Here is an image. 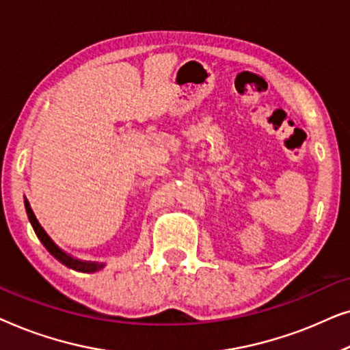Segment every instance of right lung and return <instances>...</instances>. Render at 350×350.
I'll use <instances>...</instances> for the list:
<instances>
[{
  "label": "right lung",
  "mask_w": 350,
  "mask_h": 350,
  "mask_svg": "<svg viewBox=\"0 0 350 350\" xmlns=\"http://www.w3.org/2000/svg\"><path fill=\"white\" fill-rule=\"evenodd\" d=\"M25 208H27L28 219H30V223H31L33 229H35L38 239H40L42 245L47 248V252H49L51 255L55 258V260H59L62 265L70 267V269H75V271H79V272H88V274H90V272H98V271L103 269V267H105L103 262L81 261V260H76V258H73V256H70L68 253H65L59 245H57L54 241H52V239L49 237V234L44 231V228H42L40 221H38L35 213H33V210L30 207V202H28L27 199H25Z\"/></svg>",
  "instance_id": "right-lung-1"
}]
</instances>
